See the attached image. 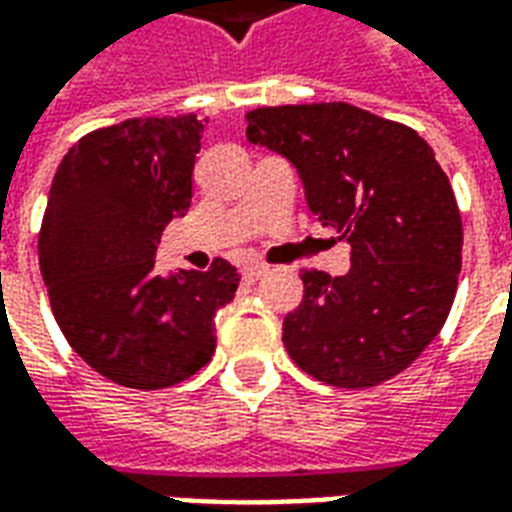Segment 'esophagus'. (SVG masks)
Returning <instances> with one entry per match:
<instances>
[{"label":"esophagus","mask_w":512,"mask_h":512,"mask_svg":"<svg viewBox=\"0 0 512 512\" xmlns=\"http://www.w3.org/2000/svg\"><path fill=\"white\" fill-rule=\"evenodd\" d=\"M266 271H268L266 263H249V266L244 268V277L249 279V282H255V279L263 277V274H266Z\"/></svg>","instance_id":"obj_1"}]
</instances>
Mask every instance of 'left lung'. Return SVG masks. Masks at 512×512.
<instances>
[{
  "label": "left lung",
  "instance_id": "1",
  "mask_svg": "<svg viewBox=\"0 0 512 512\" xmlns=\"http://www.w3.org/2000/svg\"><path fill=\"white\" fill-rule=\"evenodd\" d=\"M246 139L285 156L310 211L351 244L343 277L304 268L282 323L290 359L323 384L365 389L403 373L450 315L463 224L433 147L351 104L263 106Z\"/></svg>",
  "mask_w": 512,
  "mask_h": 512
}]
</instances>
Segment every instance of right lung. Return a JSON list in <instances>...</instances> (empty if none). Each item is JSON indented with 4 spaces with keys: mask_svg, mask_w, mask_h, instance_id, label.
<instances>
[{
    "mask_svg": "<svg viewBox=\"0 0 512 512\" xmlns=\"http://www.w3.org/2000/svg\"><path fill=\"white\" fill-rule=\"evenodd\" d=\"M202 123L134 117L82 136L49 191L38 260L65 340L95 373L131 389L194 376L216 351V312L238 271L158 274L156 246L191 205Z\"/></svg>",
    "mask_w": 512,
    "mask_h": 512,
    "instance_id": "1",
    "label": "right lung"
}]
</instances>
